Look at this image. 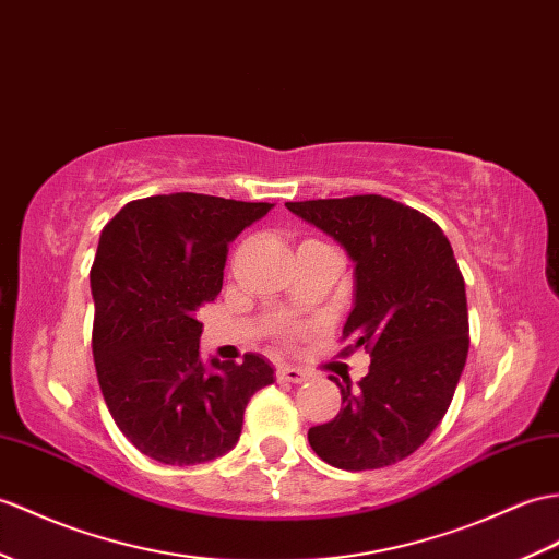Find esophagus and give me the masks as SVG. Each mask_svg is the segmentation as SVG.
<instances>
[{"label":"esophagus","mask_w":559,"mask_h":559,"mask_svg":"<svg viewBox=\"0 0 559 559\" xmlns=\"http://www.w3.org/2000/svg\"><path fill=\"white\" fill-rule=\"evenodd\" d=\"M278 379L288 381V383H302L307 381V371H302L300 367H278Z\"/></svg>","instance_id":"esophagus-1"}]
</instances>
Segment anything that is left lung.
Returning <instances> with one entry per match:
<instances>
[{
	"instance_id": "obj_1",
	"label": "left lung",
	"mask_w": 559,
	"mask_h": 559,
	"mask_svg": "<svg viewBox=\"0 0 559 559\" xmlns=\"http://www.w3.org/2000/svg\"><path fill=\"white\" fill-rule=\"evenodd\" d=\"M355 264L343 353L365 347L369 373L338 383L343 407L309 428V445L347 472L409 457L445 417L469 353L464 278L436 221L381 194L288 202Z\"/></svg>"
}]
</instances>
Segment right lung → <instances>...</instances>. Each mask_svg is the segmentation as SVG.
I'll return each instance as SVG.
<instances>
[{
	"label": "right lung",
	"mask_w": 559,
	"mask_h": 559,
	"mask_svg": "<svg viewBox=\"0 0 559 559\" xmlns=\"http://www.w3.org/2000/svg\"><path fill=\"white\" fill-rule=\"evenodd\" d=\"M271 206L154 194L104 226L90 271L95 369L116 426L142 455L171 466L226 455L250 397L274 383L262 355L202 361L198 319L224 285L228 242Z\"/></svg>",
	"instance_id": "obj_1"
}]
</instances>
